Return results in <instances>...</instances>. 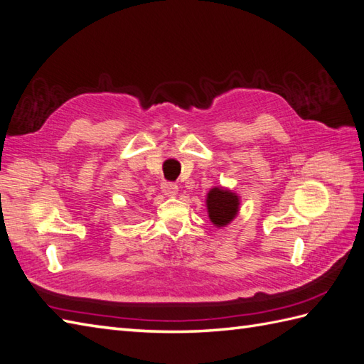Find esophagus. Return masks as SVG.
<instances>
[{
	"label": "esophagus",
	"mask_w": 364,
	"mask_h": 364,
	"mask_svg": "<svg viewBox=\"0 0 364 364\" xmlns=\"http://www.w3.org/2000/svg\"><path fill=\"white\" fill-rule=\"evenodd\" d=\"M161 190H162V193L165 194V196H168V198H174L176 194H177V191H179V188H177V185H174L171 182H162Z\"/></svg>",
	"instance_id": "1"
}]
</instances>
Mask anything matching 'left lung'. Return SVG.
<instances>
[{
	"label": "left lung",
	"mask_w": 364,
	"mask_h": 364,
	"mask_svg": "<svg viewBox=\"0 0 364 364\" xmlns=\"http://www.w3.org/2000/svg\"><path fill=\"white\" fill-rule=\"evenodd\" d=\"M207 211L213 225L220 228L228 225L237 216L241 199L233 190L215 187L207 193Z\"/></svg>",
	"instance_id": "obj_1"
}]
</instances>
